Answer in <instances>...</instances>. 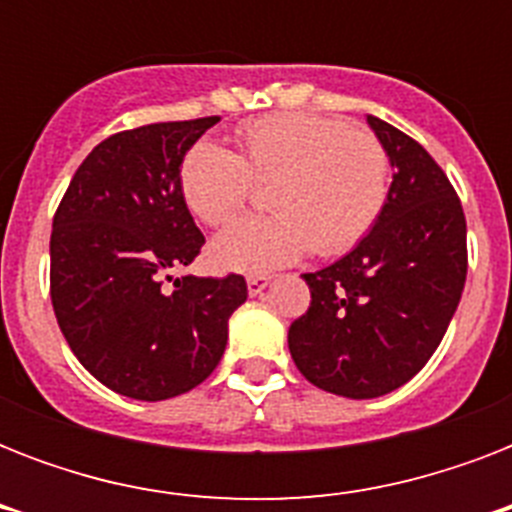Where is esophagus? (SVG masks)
<instances>
[{"label":"esophagus","instance_id":"obj_1","mask_svg":"<svg viewBox=\"0 0 512 512\" xmlns=\"http://www.w3.org/2000/svg\"><path fill=\"white\" fill-rule=\"evenodd\" d=\"M268 287H271V276H249L247 279V292L252 297L263 295Z\"/></svg>","mask_w":512,"mask_h":512}]
</instances>
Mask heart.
I'll use <instances>...</instances> for the list:
<instances>
[{
    "instance_id": "obj_1",
    "label": "heart",
    "mask_w": 512,
    "mask_h": 512,
    "mask_svg": "<svg viewBox=\"0 0 512 512\" xmlns=\"http://www.w3.org/2000/svg\"><path fill=\"white\" fill-rule=\"evenodd\" d=\"M239 154L199 140L180 164L185 207L207 225L228 223L268 185L273 215L228 225L209 244L220 271L271 273L308 252H348L372 231L388 199L390 162L380 140L313 114H273L241 124Z\"/></svg>"
}]
</instances>
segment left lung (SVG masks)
<instances>
[{"label":"left lung","instance_id":"8db88e82","mask_svg":"<svg viewBox=\"0 0 512 512\" xmlns=\"http://www.w3.org/2000/svg\"><path fill=\"white\" fill-rule=\"evenodd\" d=\"M366 124L393 167L385 207L348 255L303 273L311 308L289 327L305 380L345 398L412 380L444 340L468 276V225L449 177L393 124Z\"/></svg>","mask_w":512,"mask_h":512}]
</instances>
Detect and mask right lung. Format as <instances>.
I'll return each mask as SVG.
<instances>
[{"instance_id": "right-lung-1", "label": "right lung", "mask_w": 512, "mask_h": 512, "mask_svg": "<svg viewBox=\"0 0 512 512\" xmlns=\"http://www.w3.org/2000/svg\"><path fill=\"white\" fill-rule=\"evenodd\" d=\"M217 116L116 132L68 183L50 236V295L79 364L106 388L164 401L223 358L244 276L172 279L204 236L180 193V164ZM173 287L170 288L169 284Z\"/></svg>"}]
</instances>
